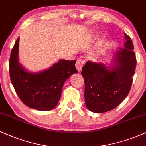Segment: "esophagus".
Segmentation results:
<instances>
[{
    "label": "esophagus",
    "mask_w": 146,
    "mask_h": 146,
    "mask_svg": "<svg viewBox=\"0 0 146 146\" xmlns=\"http://www.w3.org/2000/svg\"><path fill=\"white\" fill-rule=\"evenodd\" d=\"M83 64H84V61L82 60V59H78V60L76 61V68L78 72H80V70H81L82 66H83Z\"/></svg>",
    "instance_id": "obj_1"
}]
</instances>
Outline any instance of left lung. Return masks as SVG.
I'll return each mask as SVG.
<instances>
[{
    "label": "left lung",
    "mask_w": 146,
    "mask_h": 146,
    "mask_svg": "<svg viewBox=\"0 0 146 146\" xmlns=\"http://www.w3.org/2000/svg\"><path fill=\"white\" fill-rule=\"evenodd\" d=\"M126 42L115 55L114 67L88 61L82 69L84 80L86 106L95 113L114 109L128 95L135 72L136 57L131 38L125 34Z\"/></svg>",
    "instance_id": "8db88e82"
}]
</instances>
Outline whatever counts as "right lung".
I'll list each match as a JSON object with an SVG mask.
<instances>
[{
	"label": "right lung",
	"instance_id": "1",
	"mask_svg": "<svg viewBox=\"0 0 146 146\" xmlns=\"http://www.w3.org/2000/svg\"><path fill=\"white\" fill-rule=\"evenodd\" d=\"M19 38L12 48L9 59V74L18 97L25 105L38 110H52L58 103L65 81L78 73L76 60L61 59L42 72H26L18 62Z\"/></svg>",
	"mask_w": 146,
	"mask_h": 146
}]
</instances>
